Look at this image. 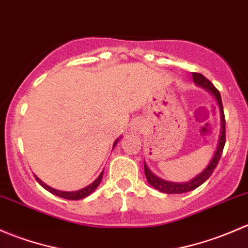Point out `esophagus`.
I'll list each match as a JSON object with an SVG mask.
<instances>
[{
	"mask_svg": "<svg viewBox=\"0 0 248 248\" xmlns=\"http://www.w3.org/2000/svg\"><path fill=\"white\" fill-rule=\"evenodd\" d=\"M141 128V124H140V122H136V124H134V129H140Z\"/></svg>",
	"mask_w": 248,
	"mask_h": 248,
	"instance_id": "1",
	"label": "esophagus"
}]
</instances>
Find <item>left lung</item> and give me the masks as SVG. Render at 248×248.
<instances>
[{
    "label": "left lung",
    "mask_w": 248,
    "mask_h": 248,
    "mask_svg": "<svg viewBox=\"0 0 248 248\" xmlns=\"http://www.w3.org/2000/svg\"><path fill=\"white\" fill-rule=\"evenodd\" d=\"M193 80L196 84L201 85V86L205 87V89L210 90L217 99V103H218V107H219V112H221V126H222L221 137H219V140H218V146H217L216 152H215L214 157H212L211 162H210L209 166L206 167V169H204L202 172H201L198 176L194 177L193 180H191V181L188 182H185V184H174V182H168L159 179V177H157L156 175L152 174L151 170L147 168V166L144 162V170H145V176H146L147 179V182H149L152 187H155V188L158 189V191L163 192V193H168V194L186 193V192L193 191V189H196L197 187L201 186L202 184H204V182L211 176V174L214 172L215 168H216L217 164H218L219 158H221L222 156V152H223L224 144H226V119H224L223 106H222V99H221V94H219V91L215 87V85L212 84L209 79H206V78L201 73H193Z\"/></svg>",
    "instance_id": "left-lung-1"
}]
</instances>
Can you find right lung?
Returning a JSON list of instances; mask_svg holds the SVG:
<instances>
[{"label":"right lung","mask_w":248,"mask_h":248,"mask_svg":"<svg viewBox=\"0 0 248 248\" xmlns=\"http://www.w3.org/2000/svg\"><path fill=\"white\" fill-rule=\"evenodd\" d=\"M117 141H119V139H117L116 141L114 142V146L117 144ZM103 171H104V170H103ZM103 171H102L101 174H99V176L97 177V179L94 180V181L92 182L91 185H89V186L85 187V188L79 189V191H76V192H62V191H57V189H54V188H51V187L47 186V185L44 184L43 181H41V180H39L37 176H36V180L39 182V184H41V186H43L44 188L47 189V191H49L50 193L55 194V196L61 197V198H64V199H69V201H79V199H82V198H85V197L90 196V194H91L92 192H93L94 189H96L97 187L99 186V182L102 181V177H103Z\"/></svg>","instance_id":"obj_1"}]
</instances>
